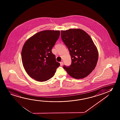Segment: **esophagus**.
<instances>
[{"instance_id": "obj_1", "label": "esophagus", "mask_w": 120, "mask_h": 120, "mask_svg": "<svg viewBox=\"0 0 120 120\" xmlns=\"http://www.w3.org/2000/svg\"><path fill=\"white\" fill-rule=\"evenodd\" d=\"M63 62L62 61H61L60 62V65H61V66H63Z\"/></svg>"}]
</instances>
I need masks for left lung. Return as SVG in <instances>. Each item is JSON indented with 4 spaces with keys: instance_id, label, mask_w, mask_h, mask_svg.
Wrapping results in <instances>:
<instances>
[{
    "instance_id": "left-lung-1",
    "label": "left lung",
    "mask_w": 120,
    "mask_h": 120,
    "mask_svg": "<svg viewBox=\"0 0 120 120\" xmlns=\"http://www.w3.org/2000/svg\"><path fill=\"white\" fill-rule=\"evenodd\" d=\"M61 38L71 59V65L64 66V69L75 79L87 77L95 69L98 59V50L92 38L80 29L61 30Z\"/></svg>"
}]
</instances>
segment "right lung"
Listing matches in <instances>:
<instances>
[{
	"label": "right lung",
	"instance_id": "obj_1",
	"mask_svg": "<svg viewBox=\"0 0 120 120\" xmlns=\"http://www.w3.org/2000/svg\"><path fill=\"white\" fill-rule=\"evenodd\" d=\"M60 34L59 30H43L24 43L21 52L22 64L27 73L35 80L45 82L51 79L60 65L51 51Z\"/></svg>",
	"mask_w": 120,
	"mask_h": 120
}]
</instances>
